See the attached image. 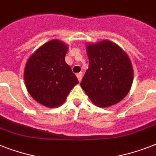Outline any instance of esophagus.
I'll return each instance as SVG.
<instances>
[{
    "label": "esophagus",
    "mask_w": 156,
    "mask_h": 156,
    "mask_svg": "<svg viewBox=\"0 0 156 156\" xmlns=\"http://www.w3.org/2000/svg\"><path fill=\"white\" fill-rule=\"evenodd\" d=\"M76 76H77V78H78V80L81 81V80H82V76H83V73H77Z\"/></svg>",
    "instance_id": "obj_1"
}]
</instances>
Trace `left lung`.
<instances>
[{"label": "left lung", "instance_id": "8db88e82", "mask_svg": "<svg viewBox=\"0 0 156 156\" xmlns=\"http://www.w3.org/2000/svg\"><path fill=\"white\" fill-rule=\"evenodd\" d=\"M89 66L80 86L94 104L100 108L114 105L129 92L133 81L130 58L119 45L104 40L88 44Z\"/></svg>", "mask_w": 156, "mask_h": 156}]
</instances>
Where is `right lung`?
I'll return each instance as SVG.
<instances>
[{
	"label": "right lung",
	"mask_w": 156,
	"mask_h": 156,
	"mask_svg": "<svg viewBox=\"0 0 156 156\" xmlns=\"http://www.w3.org/2000/svg\"><path fill=\"white\" fill-rule=\"evenodd\" d=\"M66 44L52 40L38 48L27 60L24 78L27 90L36 101L56 108L65 101L79 81L65 62Z\"/></svg>",
	"instance_id": "obj_1"
}]
</instances>
